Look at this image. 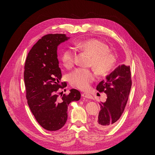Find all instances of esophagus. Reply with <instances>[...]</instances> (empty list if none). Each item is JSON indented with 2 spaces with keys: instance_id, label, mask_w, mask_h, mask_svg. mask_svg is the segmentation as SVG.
Returning <instances> with one entry per match:
<instances>
[{
  "instance_id": "esophagus-1",
  "label": "esophagus",
  "mask_w": 155,
  "mask_h": 155,
  "mask_svg": "<svg viewBox=\"0 0 155 155\" xmlns=\"http://www.w3.org/2000/svg\"><path fill=\"white\" fill-rule=\"evenodd\" d=\"M82 96L83 97H85V98H87V99H92V96L90 95V94H86V93H84V94H82Z\"/></svg>"
}]
</instances>
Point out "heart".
Returning a JSON list of instances; mask_svg holds the SVG:
<instances>
[{
    "label": "heart",
    "mask_w": 155,
    "mask_h": 155,
    "mask_svg": "<svg viewBox=\"0 0 155 155\" xmlns=\"http://www.w3.org/2000/svg\"><path fill=\"white\" fill-rule=\"evenodd\" d=\"M76 47L92 54L90 64L98 74L105 75L110 72L115 66L116 58L114 54L109 52V46L96 39H88L76 43ZM76 53L72 48L64 50L61 60L65 67H71L75 61ZM95 79L94 72L87 68H78L70 75V82L73 87L85 91Z\"/></svg>",
    "instance_id": "obj_1"
}]
</instances>
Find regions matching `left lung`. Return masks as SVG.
<instances>
[{
    "label": "left lung",
    "instance_id": "1",
    "mask_svg": "<svg viewBox=\"0 0 155 155\" xmlns=\"http://www.w3.org/2000/svg\"><path fill=\"white\" fill-rule=\"evenodd\" d=\"M132 85L130 67L118 66L97 85V90L107 95L106 101L100 102L101 110L94 120L96 128L107 131L116 125L123 114Z\"/></svg>",
    "mask_w": 155,
    "mask_h": 155
}]
</instances>
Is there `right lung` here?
I'll return each mask as SVG.
<instances>
[{
    "mask_svg": "<svg viewBox=\"0 0 155 155\" xmlns=\"http://www.w3.org/2000/svg\"><path fill=\"white\" fill-rule=\"evenodd\" d=\"M70 39L64 34L44 36L29 51L24 66V79L29 107L38 123L48 131H57L66 123L68 105L80 100V92L72 88L68 95H58L61 72L57 57L58 46Z\"/></svg>",
    "mask_w": 155,
    "mask_h": 155,
    "instance_id": "1",
    "label": "right lung"
}]
</instances>
